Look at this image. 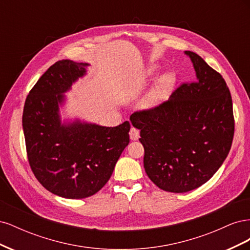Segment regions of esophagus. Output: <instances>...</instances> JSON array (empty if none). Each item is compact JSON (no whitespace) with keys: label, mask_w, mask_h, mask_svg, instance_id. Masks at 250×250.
<instances>
[{"label":"esophagus","mask_w":250,"mask_h":250,"mask_svg":"<svg viewBox=\"0 0 250 250\" xmlns=\"http://www.w3.org/2000/svg\"><path fill=\"white\" fill-rule=\"evenodd\" d=\"M129 135H130V139L132 141L138 140L140 138V130L138 129V128H135V127L132 126L131 129H130V132H129Z\"/></svg>","instance_id":"obj_1"}]
</instances>
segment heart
<instances>
[{
	"mask_svg": "<svg viewBox=\"0 0 250 250\" xmlns=\"http://www.w3.org/2000/svg\"><path fill=\"white\" fill-rule=\"evenodd\" d=\"M158 71V67L155 65H151L148 71L147 75L149 77H154ZM174 75L172 73H167L163 75V76L156 81L154 86L151 88L149 92L144 95L140 100V106L142 108L151 109L155 108L167 99L170 90L174 84Z\"/></svg>",
	"mask_w": 250,
	"mask_h": 250,
	"instance_id": "1",
	"label": "heart"
}]
</instances>
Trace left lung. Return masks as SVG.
Wrapping results in <instances>:
<instances>
[{
    "mask_svg": "<svg viewBox=\"0 0 250 250\" xmlns=\"http://www.w3.org/2000/svg\"><path fill=\"white\" fill-rule=\"evenodd\" d=\"M196 72L160 106L133 112L141 129L144 168L164 191L185 193L214 175L228 156L234 133L232 100L220 73L194 52L186 51Z\"/></svg>",
    "mask_w": 250,
    "mask_h": 250,
    "instance_id": "1",
    "label": "left lung"
}]
</instances>
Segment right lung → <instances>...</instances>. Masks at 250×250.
Masks as SVG:
<instances>
[{
    "label": "right lung",
    "instance_id": "1",
    "mask_svg": "<svg viewBox=\"0 0 250 250\" xmlns=\"http://www.w3.org/2000/svg\"><path fill=\"white\" fill-rule=\"evenodd\" d=\"M86 65L67 59L51 65L29 92L22 112L28 162L34 176L49 192L70 199L100 191L129 144L128 121L116 127L60 124L62 94L85 74Z\"/></svg>",
    "mask_w": 250,
    "mask_h": 250
}]
</instances>
